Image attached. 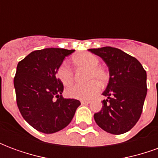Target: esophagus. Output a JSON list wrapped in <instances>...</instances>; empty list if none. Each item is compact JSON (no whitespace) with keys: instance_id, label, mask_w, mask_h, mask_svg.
Segmentation results:
<instances>
[{"instance_id":"1","label":"esophagus","mask_w":158,"mask_h":158,"mask_svg":"<svg viewBox=\"0 0 158 158\" xmlns=\"http://www.w3.org/2000/svg\"><path fill=\"white\" fill-rule=\"evenodd\" d=\"M80 102H81V104H83V105H88V104L90 103V102H89V101H81Z\"/></svg>"}]
</instances>
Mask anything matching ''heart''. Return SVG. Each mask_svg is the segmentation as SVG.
<instances>
[{
	"instance_id": "1",
	"label": "heart",
	"mask_w": 158,
	"mask_h": 158,
	"mask_svg": "<svg viewBox=\"0 0 158 158\" xmlns=\"http://www.w3.org/2000/svg\"><path fill=\"white\" fill-rule=\"evenodd\" d=\"M72 62L76 68L87 69L85 79L83 85H74L66 90V95L73 99L86 101L92 98L101 89L100 84H105L108 79V73L102 67H100V59L90 52H85L75 55ZM57 79L64 85H69L73 81V72L65 62H62L56 71Z\"/></svg>"
}]
</instances>
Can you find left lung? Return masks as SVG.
Wrapping results in <instances>:
<instances>
[{
    "label": "left lung",
    "instance_id": "left-lung-1",
    "mask_svg": "<svg viewBox=\"0 0 158 158\" xmlns=\"http://www.w3.org/2000/svg\"><path fill=\"white\" fill-rule=\"evenodd\" d=\"M102 57L109 70V81L102 95V108L94 114L100 128L113 135L128 132L138 122L146 99V72L140 62L111 46L89 49Z\"/></svg>",
    "mask_w": 158,
    "mask_h": 158
}]
</instances>
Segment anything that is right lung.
<instances>
[{
    "instance_id": "1",
    "label": "right lung",
    "mask_w": 158,
    "mask_h": 158,
    "mask_svg": "<svg viewBox=\"0 0 158 158\" xmlns=\"http://www.w3.org/2000/svg\"><path fill=\"white\" fill-rule=\"evenodd\" d=\"M74 50L45 48L29 53L18 63L14 88L19 109L34 129L52 134L69 125L80 105L62 97L63 85L56 69Z\"/></svg>"
}]
</instances>
